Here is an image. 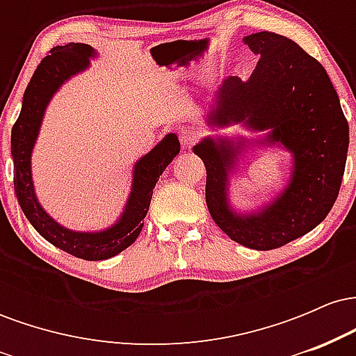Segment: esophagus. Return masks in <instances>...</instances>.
<instances>
[{"instance_id": "34e87169", "label": "esophagus", "mask_w": 356, "mask_h": 356, "mask_svg": "<svg viewBox=\"0 0 356 356\" xmlns=\"http://www.w3.org/2000/svg\"><path fill=\"white\" fill-rule=\"evenodd\" d=\"M179 137H181V144L184 147H192L195 144V140H197V134L191 129H184Z\"/></svg>"}]
</instances>
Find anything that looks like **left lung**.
I'll list each match as a JSON object with an SVG mask.
<instances>
[{
	"label": "left lung",
	"instance_id": "obj_1",
	"mask_svg": "<svg viewBox=\"0 0 356 356\" xmlns=\"http://www.w3.org/2000/svg\"><path fill=\"white\" fill-rule=\"evenodd\" d=\"M259 53L248 81L231 76L219 90L212 124L248 120L271 129L266 142H280L295 155L291 184L271 206L254 216H236L226 202L227 169L234 150L202 140L194 147L206 165V204L211 218L236 243L269 251L309 232L332 211L348 152V122L328 73L300 44L273 31L244 38Z\"/></svg>",
	"mask_w": 356,
	"mask_h": 356
}]
</instances>
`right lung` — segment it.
Returning a JSON list of instances; mask_svg holds the SVG:
<instances>
[{"instance_id":"add662e5","label":"right lung","mask_w":356,"mask_h":356,"mask_svg":"<svg viewBox=\"0 0 356 356\" xmlns=\"http://www.w3.org/2000/svg\"><path fill=\"white\" fill-rule=\"evenodd\" d=\"M93 50L83 43H68L55 47L40 61L23 95L19 117L11 129V155L15 164V194L22 211L31 226L48 243L68 254L87 261H102L117 256L130 244L136 243L144 227V218L149 211L150 199L159 177L165 167L181 150L179 138L169 134L155 149L137 162L134 174V187L124 216L113 227L104 232H73L58 226L50 216L40 207L35 197L31 182L30 155L47 104L55 90L73 73L83 70Z\"/></svg>"}]
</instances>
